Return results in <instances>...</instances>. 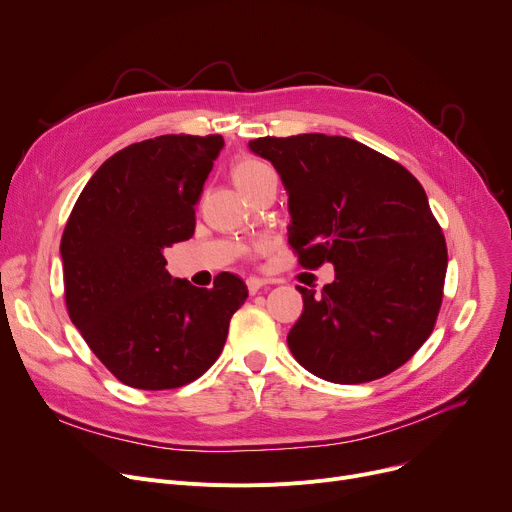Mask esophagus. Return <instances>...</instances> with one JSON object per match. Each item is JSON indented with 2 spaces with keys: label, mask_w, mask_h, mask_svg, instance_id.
I'll use <instances>...</instances> for the list:
<instances>
[{
  "label": "esophagus",
  "mask_w": 512,
  "mask_h": 512,
  "mask_svg": "<svg viewBox=\"0 0 512 512\" xmlns=\"http://www.w3.org/2000/svg\"><path fill=\"white\" fill-rule=\"evenodd\" d=\"M265 284H267V282H265V280H261V278H249V280H247V288H249V292H251V294L259 292Z\"/></svg>",
  "instance_id": "1"
}]
</instances>
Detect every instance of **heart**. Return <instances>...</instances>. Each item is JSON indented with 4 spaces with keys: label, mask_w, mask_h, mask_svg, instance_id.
Returning <instances> with one entry per match:
<instances>
[{
    "label": "heart",
    "mask_w": 512,
    "mask_h": 512,
    "mask_svg": "<svg viewBox=\"0 0 512 512\" xmlns=\"http://www.w3.org/2000/svg\"><path fill=\"white\" fill-rule=\"evenodd\" d=\"M272 174H274V170L267 164H263L261 159H255V157L240 159V161H236L234 168H232V180L240 188L242 195L251 193L261 180H265L267 176H272Z\"/></svg>",
    "instance_id": "obj_1"
}]
</instances>
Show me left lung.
I'll return each instance as SVG.
<instances>
[{"label":"left lung","mask_w":512,"mask_h":512,"mask_svg":"<svg viewBox=\"0 0 512 512\" xmlns=\"http://www.w3.org/2000/svg\"><path fill=\"white\" fill-rule=\"evenodd\" d=\"M249 147L286 186L299 265L336 272L321 294L297 286L305 307L286 338L294 359L334 384L373 382L405 365L434 332L448 265L419 180L346 137H261Z\"/></svg>","instance_id":"obj_1"}]
</instances>
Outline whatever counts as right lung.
<instances>
[{"instance_id":"obj_1","label":"right lung","mask_w":512,"mask_h":512,"mask_svg":"<svg viewBox=\"0 0 512 512\" xmlns=\"http://www.w3.org/2000/svg\"><path fill=\"white\" fill-rule=\"evenodd\" d=\"M222 147L220 134H161L128 145L91 176L66 222L68 315L130 388L174 390L201 378L249 297L230 272L197 288L166 270L164 249L195 232V205Z\"/></svg>"}]
</instances>
